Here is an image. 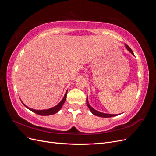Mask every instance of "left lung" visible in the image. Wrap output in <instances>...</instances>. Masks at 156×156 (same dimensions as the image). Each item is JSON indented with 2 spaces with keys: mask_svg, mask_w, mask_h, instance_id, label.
Instances as JSON below:
<instances>
[{
  "mask_svg": "<svg viewBox=\"0 0 156 156\" xmlns=\"http://www.w3.org/2000/svg\"><path fill=\"white\" fill-rule=\"evenodd\" d=\"M125 45H126V48L127 49V50H128L132 55H134V54H133V51H132L131 49L129 48V47L128 45H126V44H125ZM87 105H88V108H89V109L90 110V111L92 112V114H93V115H96V116H100V117H103V118H109V117H112V116H117L116 115L105 114V113H103V112H99V111H96V110H95V109H94V108H93L90 105H89V103H88V101L87 98Z\"/></svg>",
  "mask_w": 156,
  "mask_h": 156,
  "instance_id": "left-lung-1",
  "label": "left lung"
}]
</instances>
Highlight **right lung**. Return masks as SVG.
Instances as JSON below:
<instances>
[{
	"instance_id": "1",
	"label": "right lung",
	"mask_w": 156,
	"mask_h": 156,
	"mask_svg": "<svg viewBox=\"0 0 156 156\" xmlns=\"http://www.w3.org/2000/svg\"><path fill=\"white\" fill-rule=\"evenodd\" d=\"M67 92L68 91H66V92L65 95H64V97L63 98L62 100L61 101L58 105H56L55 107H53V108H49V109H46V110H35V109H32V108H29L27 106H26L24 103H23V104L27 108H29V110L32 111V112H34L35 113H36V114L39 115H41V116H48V115H54L55 114V113L57 112L61 108H62L63 104L64 103L65 101H66V96H67Z\"/></svg>"
}]
</instances>
